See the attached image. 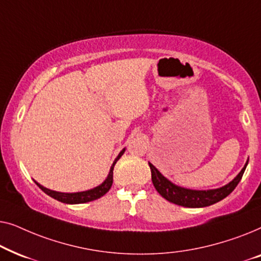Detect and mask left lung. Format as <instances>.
<instances>
[{"instance_id":"1","label":"left lung","mask_w":261,"mask_h":261,"mask_svg":"<svg viewBox=\"0 0 261 261\" xmlns=\"http://www.w3.org/2000/svg\"><path fill=\"white\" fill-rule=\"evenodd\" d=\"M248 162L246 163L244 169L240 171V173L230 181L229 184L224 185V187L220 189H215V190H190V189H184L180 187H177L167 180L151 163H148L149 167H151L152 173V181L154 185L155 190L163 196L166 201L174 204L187 206V208H202V206L212 205L214 203H217L226 198L231 191L237 188L239 181L241 180L244 172L247 166Z\"/></svg>"}]
</instances>
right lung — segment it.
Listing matches in <instances>:
<instances>
[{"mask_svg": "<svg viewBox=\"0 0 261 261\" xmlns=\"http://www.w3.org/2000/svg\"><path fill=\"white\" fill-rule=\"evenodd\" d=\"M123 153H124V148L120 152V154L117 155L115 162L113 163V165H112V167H110L109 174H108V177H107V179L103 181L101 185H98V187L91 189V190L82 191V192H73V194H65V192H57V191L49 190V189H46V188L42 187V185L38 184L37 181H35V183H37L38 187L40 188L41 190L45 192V194L51 196L52 198L57 199V201L63 202V203H67V204H81V203H87V202L95 201V199L101 198L102 196H105L107 192L110 190V188H112L114 166H115L116 162L121 158V155H122Z\"/></svg>", "mask_w": 261, "mask_h": 261, "instance_id": "obj_1", "label": "right lung"}]
</instances>
